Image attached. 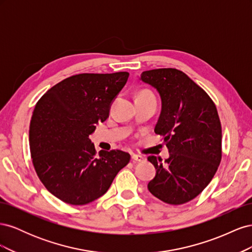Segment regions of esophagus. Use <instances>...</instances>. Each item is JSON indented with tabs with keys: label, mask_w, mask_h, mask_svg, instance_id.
<instances>
[{
	"label": "esophagus",
	"mask_w": 252,
	"mask_h": 252,
	"mask_svg": "<svg viewBox=\"0 0 252 252\" xmlns=\"http://www.w3.org/2000/svg\"><path fill=\"white\" fill-rule=\"evenodd\" d=\"M131 158L133 159V162H143V161H145V159H146V158H145V157L140 156V155H135V154H133L131 156Z\"/></svg>",
	"instance_id": "1"
}]
</instances>
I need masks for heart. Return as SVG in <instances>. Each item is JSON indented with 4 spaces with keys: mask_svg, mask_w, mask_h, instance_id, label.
<instances>
[{
    "mask_svg": "<svg viewBox=\"0 0 252 252\" xmlns=\"http://www.w3.org/2000/svg\"><path fill=\"white\" fill-rule=\"evenodd\" d=\"M138 95H152V94L149 93V91H147V90H143Z\"/></svg>",
    "mask_w": 252,
    "mask_h": 252,
    "instance_id": "b5f03b06",
    "label": "heart"
}]
</instances>
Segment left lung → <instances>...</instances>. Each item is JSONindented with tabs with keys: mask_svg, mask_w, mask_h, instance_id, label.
<instances>
[{
	"mask_svg": "<svg viewBox=\"0 0 252 252\" xmlns=\"http://www.w3.org/2000/svg\"><path fill=\"white\" fill-rule=\"evenodd\" d=\"M140 80L157 89L161 113L155 132L164 136L169 158L150 156L157 170L148 183L152 195L167 204L193 200L206 188L222 158V127L215 103L188 75L174 68L142 72Z\"/></svg>",
	"mask_w": 252,
	"mask_h": 252,
	"instance_id": "1",
	"label": "left lung"
}]
</instances>
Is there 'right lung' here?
<instances>
[{
    "instance_id": "1",
    "label": "right lung",
    "mask_w": 252,
    "mask_h": 252,
    "mask_svg": "<svg viewBox=\"0 0 252 252\" xmlns=\"http://www.w3.org/2000/svg\"><path fill=\"white\" fill-rule=\"evenodd\" d=\"M128 72L72 75L45 94L33 109L29 146L35 172L48 191L70 205H85L107 192L130 156L98 152L89 140L109 117Z\"/></svg>"
}]
</instances>
